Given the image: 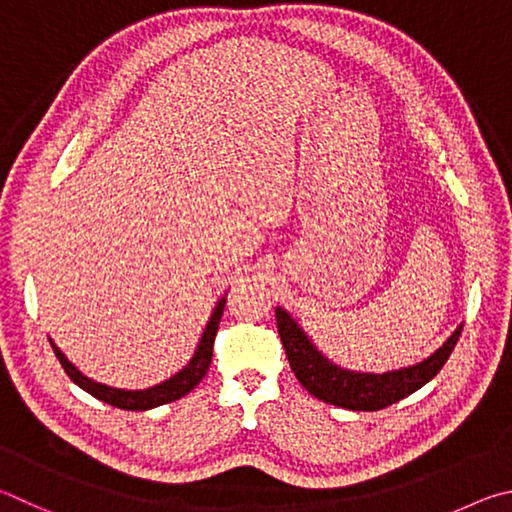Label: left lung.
Segmentation results:
<instances>
[{
    "label": "left lung",
    "instance_id": "8db88e82",
    "mask_svg": "<svg viewBox=\"0 0 512 512\" xmlns=\"http://www.w3.org/2000/svg\"><path fill=\"white\" fill-rule=\"evenodd\" d=\"M276 326H279L292 371L306 391L328 405L353 411H378L423 389L443 369L463 330V324L456 326L443 346L436 348L423 362L384 373H371L344 369L342 364L328 360L306 330L299 326V321L292 319L290 312L281 306L276 308Z\"/></svg>",
    "mask_w": 512,
    "mask_h": 512
}]
</instances>
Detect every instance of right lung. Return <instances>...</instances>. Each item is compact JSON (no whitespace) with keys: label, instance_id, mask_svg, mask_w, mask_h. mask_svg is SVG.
I'll list each match as a JSON object with an SVG mask.
<instances>
[{"label":"right lung","instance_id":"add662e5","mask_svg":"<svg viewBox=\"0 0 512 512\" xmlns=\"http://www.w3.org/2000/svg\"><path fill=\"white\" fill-rule=\"evenodd\" d=\"M224 303H227V294H224V297L215 303L211 317H209V321H206V328L200 337V342H197L195 353L191 360H188L184 369L177 371L175 375H170L168 380L159 382V384H155V387H148V389H116V387H110V384H103V382L87 378V375L80 371L76 364H71L67 360V355L62 353L56 344H53L51 337H49V342H51L53 353H56V357H58V362L62 364V369H65V373L71 378V382L78 384V387L87 391L89 396H94L96 400H103V402H107V405L119 407L125 411H148V409L166 405V402L179 400L202 382V378L211 366L213 339H215V333H218Z\"/></svg>","mask_w":512,"mask_h":512}]
</instances>
